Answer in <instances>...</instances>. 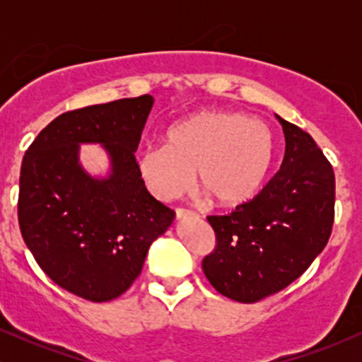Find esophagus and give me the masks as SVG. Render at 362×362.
I'll return each instance as SVG.
<instances>
[{
	"label": "esophagus",
	"instance_id": "1",
	"mask_svg": "<svg viewBox=\"0 0 362 362\" xmlns=\"http://www.w3.org/2000/svg\"><path fill=\"white\" fill-rule=\"evenodd\" d=\"M190 216H194L192 213H190V211H185V209H177V211H175L177 221H182V219L190 218Z\"/></svg>",
	"mask_w": 362,
	"mask_h": 362
}]
</instances>
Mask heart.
I'll use <instances>...</instances> for the list:
<instances>
[{
    "mask_svg": "<svg viewBox=\"0 0 362 362\" xmlns=\"http://www.w3.org/2000/svg\"><path fill=\"white\" fill-rule=\"evenodd\" d=\"M276 160V139L265 120L236 112H201L167 134L165 146L136 155L146 189L160 201L199 189L218 207H238L255 197Z\"/></svg>",
    "mask_w": 362,
    "mask_h": 362,
    "instance_id": "b5f03b06",
    "label": "heart"
}]
</instances>
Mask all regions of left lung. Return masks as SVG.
<instances>
[{
    "label": "left lung",
    "instance_id": "8db88e82",
    "mask_svg": "<svg viewBox=\"0 0 362 362\" xmlns=\"http://www.w3.org/2000/svg\"><path fill=\"white\" fill-rule=\"evenodd\" d=\"M286 138L279 172L228 216H209L216 250L202 271L223 296L255 303L296 281L317 259L334 224L335 175L313 138L281 119Z\"/></svg>",
    "mask_w": 362,
    "mask_h": 362
}]
</instances>
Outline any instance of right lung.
<instances>
[{
    "label": "right lung",
    "instance_id": "right-lung-1",
    "mask_svg": "<svg viewBox=\"0 0 362 362\" xmlns=\"http://www.w3.org/2000/svg\"><path fill=\"white\" fill-rule=\"evenodd\" d=\"M155 98L141 95L66 112L40 131L20 172L18 223L37 264L62 289L102 303L141 274L175 213L148 192L134 153ZM81 144L110 158L105 176L79 161Z\"/></svg>",
    "mask_w": 362,
    "mask_h": 362
}]
</instances>
